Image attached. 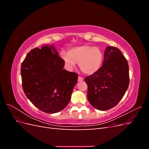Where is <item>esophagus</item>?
<instances>
[{"label": "esophagus", "instance_id": "34e87169", "mask_svg": "<svg viewBox=\"0 0 149 149\" xmlns=\"http://www.w3.org/2000/svg\"><path fill=\"white\" fill-rule=\"evenodd\" d=\"M83 80V78L82 77H81V76H78V81L81 82V81H82Z\"/></svg>", "mask_w": 149, "mask_h": 149}]
</instances>
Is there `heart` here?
Wrapping results in <instances>:
<instances>
[{
  "label": "heart",
  "instance_id": "b5f03b06",
  "mask_svg": "<svg viewBox=\"0 0 149 149\" xmlns=\"http://www.w3.org/2000/svg\"><path fill=\"white\" fill-rule=\"evenodd\" d=\"M60 56L69 69L75 66L78 63L79 69L87 75H91L100 70L102 66L104 55L101 49L88 45L70 48L68 53L60 52Z\"/></svg>",
  "mask_w": 149,
  "mask_h": 149
}]
</instances>
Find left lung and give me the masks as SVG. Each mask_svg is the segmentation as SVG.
Instances as JSON below:
<instances>
[{
	"label": "left lung",
	"mask_w": 149,
	"mask_h": 149,
	"mask_svg": "<svg viewBox=\"0 0 149 149\" xmlns=\"http://www.w3.org/2000/svg\"><path fill=\"white\" fill-rule=\"evenodd\" d=\"M84 81L92 106L100 111L109 109L118 104L129 87L127 60L118 48L107 47L100 70Z\"/></svg>",
	"instance_id": "obj_1"
}]
</instances>
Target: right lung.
<instances>
[{"label": "right lung", "mask_w": 149, "mask_h": 149, "mask_svg": "<svg viewBox=\"0 0 149 149\" xmlns=\"http://www.w3.org/2000/svg\"><path fill=\"white\" fill-rule=\"evenodd\" d=\"M64 66L53 45L31 49L22 63L25 95L46 113H56L65 109L78 81V74L64 70Z\"/></svg>", "instance_id": "1"}]
</instances>
